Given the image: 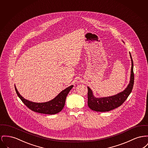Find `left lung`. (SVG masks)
I'll return each mask as SVG.
<instances>
[{"label":"left lung","mask_w":148,"mask_h":148,"mask_svg":"<svg viewBox=\"0 0 148 148\" xmlns=\"http://www.w3.org/2000/svg\"><path fill=\"white\" fill-rule=\"evenodd\" d=\"M130 55L132 63L130 81L127 87L123 92L111 97L96 98L93 95L92 91L90 88L88 87V105L92 110L97 112H107L111 111L123 104L130 95L134 83V74L133 70L134 64L130 52Z\"/></svg>","instance_id":"left-lung-1"}]
</instances>
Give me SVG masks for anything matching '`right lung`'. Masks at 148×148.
Segmentation results:
<instances>
[{
    "mask_svg": "<svg viewBox=\"0 0 148 148\" xmlns=\"http://www.w3.org/2000/svg\"><path fill=\"white\" fill-rule=\"evenodd\" d=\"M73 87L71 86L61 91V92L56 96L54 99L45 103H35L29 101L23 98L18 93L17 88L15 86V90L19 98L21 99L22 102L29 108L31 110L38 112L47 114H53L60 112L63 109L66 96L68 95L70 90Z\"/></svg>",
    "mask_w": 148,
    "mask_h": 148,
    "instance_id": "obj_1",
    "label": "right lung"
}]
</instances>
